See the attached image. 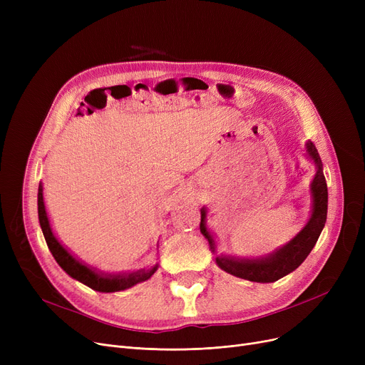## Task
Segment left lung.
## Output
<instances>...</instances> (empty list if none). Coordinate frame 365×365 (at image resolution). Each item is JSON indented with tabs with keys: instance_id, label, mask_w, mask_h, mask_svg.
I'll list each match as a JSON object with an SVG mask.
<instances>
[{
	"instance_id": "left-lung-1",
	"label": "left lung",
	"mask_w": 365,
	"mask_h": 365,
	"mask_svg": "<svg viewBox=\"0 0 365 365\" xmlns=\"http://www.w3.org/2000/svg\"><path fill=\"white\" fill-rule=\"evenodd\" d=\"M306 152H308V157L314 161L317 167V173L311 183L312 213L308 223L304 225V227L290 242H287L285 245L277 248L275 252L267 255L266 257L240 259V257L217 255L216 263L220 269L234 277L253 281V282H274L285 275H289L294 269H297V267L303 263V260L312 252V248L315 247L321 235L325 220H327L329 192H327V183H325V178L322 173L321 158L312 142L306 143ZM205 217H207V210L205 207H202L200 231L208 241L212 252L215 253L216 241L213 235L208 232Z\"/></svg>"
}]
</instances>
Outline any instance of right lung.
<instances>
[{
	"instance_id": "1",
	"label": "right lung",
	"mask_w": 365,
	"mask_h": 365,
	"mask_svg": "<svg viewBox=\"0 0 365 365\" xmlns=\"http://www.w3.org/2000/svg\"><path fill=\"white\" fill-rule=\"evenodd\" d=\"M38 219H40V225L43 229L46 242L48 245V250L51 252L56 262L59 263V266L69 277L86 284L87 287H90V289L96 292L113 293V292H121V290L130 289L133 285L149 279L158 269V264H155L153 267H150V269H140L138 272H130V274H102L93 269V267L84 264L78 259H75L59 242V240L56 238V235L51 231L50 220L47 217L46 205H44L41 183L38 186Z\"/></svg>"
}]
</instances>
